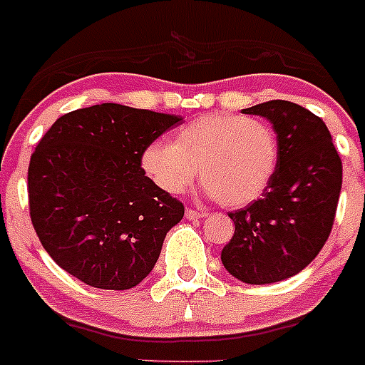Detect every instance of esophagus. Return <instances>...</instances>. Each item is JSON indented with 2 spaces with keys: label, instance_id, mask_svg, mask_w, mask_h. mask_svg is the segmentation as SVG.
<instances>
[{
  "label": "esophagus",
  "instance_id": "obj_1",
  "mask_svg": "<svg viewBox=\"0 0 365 365\" xmlns=\"http://www.w3.org/2000/svg\"><path fill=\"white\" fill-rule=\"evenodd\" d=\"M205 216H207V212H203V210H196V209L185 210L187 220H200V217H205Z\"/></svg>",
  "mask_w": 365,
  "mask_h": 365
}]
</instances>
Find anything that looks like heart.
Wrapping results in <instances>:
<instances>
[{"label": "heart", "mask_w": 365, "mask_h": 365, "mask_svg": "<svg viewBox=\"0 0 365 365\" xmlns=\"http://www.w3.org/2000/svg\"><path fill=\"white\" fill-rule=\"evenodd\" d=\"M279 142L267 120L209 113L183 125L175 142H153L142 153V169L167 194H182L198 176L221 205L241 207L270 185Z\"/></svg>", "instance_id": "b5f03b06"}]
</instances>
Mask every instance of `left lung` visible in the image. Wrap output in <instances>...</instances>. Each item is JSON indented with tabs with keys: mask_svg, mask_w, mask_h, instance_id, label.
I'll return each mask as SVG.
<instances>
[{
	"mask_svg": "<svg viewBox=\"0 0 365 365\" xmlns=\"http://www.w3.org/2000/svg\"><path fill=\"white\" fill-rule=\"evenodd\" d=\"M243 113L272 122L279 162L263 196L229 212L236 230L221 261L247 284H270L304 270L328 241L342 162L322 118L295 102L268 101Z\"/></svg>",
	"mask_w": 365,
	"mask_h": 365,
	"instance_id": "1",
	"label": "left lung"
}]
</instances>
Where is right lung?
Returning <instances> with one entry per match:
<instances>
[{
    "mask_svg": "<svg viewBox=\"0 0 365 365\" xmlns=\"http://www.w3.org/2000/svg\"><path fill=\"white\" fill-rule=\"evenodd\" d=\"M180 120L104 102L44 133L29 165L30 220L63 270L102 290L148 277L185 209L145 176L142 153Z\"/></svg>",
    "mask_w": 365,
    "mask_h": 365,
    "instance_id": "1",
    "label": "right lung"
}]
</instances>
